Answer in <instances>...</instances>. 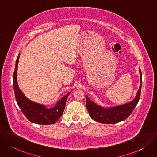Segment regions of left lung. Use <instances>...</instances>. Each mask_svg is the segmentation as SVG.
Masks as SVG:
<instances>
[{"mask_svg":"<svg viewBox=\"0 0 157 157\" xmlns=\"http://www.w3.org/2000/svg\"><path fill=\"white\" fill-rule=\"evenodd\" d=\"M139 71L141 80L139 90L136 97L129 103L110 108H104L95 104L86 96V108L90 116L93 120L104 124H115L126 120L132 113L140 99L142 87V73L140 70H139Z\"/></svg>","mask_w":157,"mask_h":157,"instance_id":"1","label":"left lung"}]
</instances>
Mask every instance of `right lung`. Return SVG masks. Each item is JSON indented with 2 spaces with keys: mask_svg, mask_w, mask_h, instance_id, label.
<instances>
[{
  "mask_svg": "<svg viewBox=\"0 0 157 157\" xmlns=\"http://www.w3.org/2000/svg\"><path fill=\"white\" fill-rule=\"evenodd\" d=\"M19 57L20 55H18L13 77L15 95L18 106L25 117L31 122L41 125H49L55 123L63 114L66 100L70 92L59 100L55 107L52 109L46 108L44 105L31 101L24 95L18 86L17 75Z\"/></svg>",
  "mask_w": 157,
  "mask_h": 157,
  "instance_id": "add662e5",
  "label": "right lung"
}]
</instances>
